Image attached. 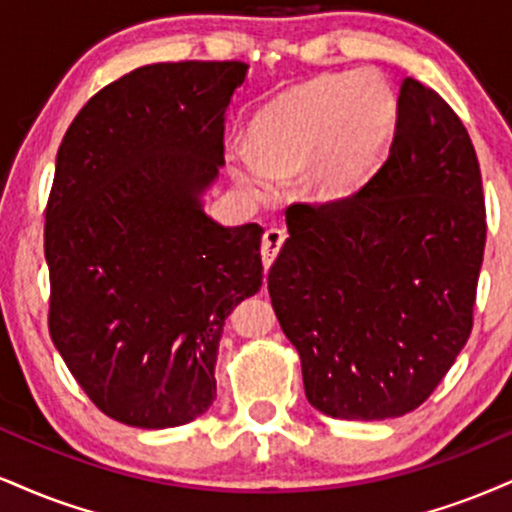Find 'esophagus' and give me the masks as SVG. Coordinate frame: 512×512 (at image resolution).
Returning <instances> with one entry per match:
<instances>
[{
  "label": "esophagus",
  "mask_w": 512,
  "mask_h": 512,
  "mask_svg": "<svg viewBox=\"0 0 512 512\" xmlns=\"http://www.w3.org/2000/svg\"><path fill=\"white\" fill-rule=\"evenodd\" d=\"M283 240H286V231L283 229H276V226H272V229L264 231L262 236V245H260V252H262V264H264V274H267V269L272 267L274 257L279 255Z\"/></svg>",
  "instance_id": "34e87169"
}]
</instances>
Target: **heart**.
Returning a JSON list of instances; mask_svg holds the SVG:
<instances>
[{
    "instance_id": "1",
    "label": "heart",
    "mask_w": 512,
    "mask_h": 512,
    "mask_svg": "<svg viewBox=\"0 0 512 512\" xmlns=\"http://www.w3.org/2000/svg\"><path fill=\"white\" fill-rule=\"evenodd\" d=\"M396 95L377 71L322 76L283 92L252 121V143L226 147L231 174L257 197L300 171V188L322 202L360 193L377 171L396 123Z\"/></svg>"
}]
</instances>
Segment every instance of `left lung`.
Wrapping results in <instances>:
<instances>
[{"label":"left lung","instance_id":"obj_1","mask_svg":"<svg viewBox=\"0 0 512 512\" xmlns=\"http://www.w3.org/2000/svg\"><path fill=\"white\" fill-rule=\"evenodd\" d=\"M269 295L305 396L338 420L420 408L472 331L484 260L482 171L458 114L405 78L386 162L360 193L293 202Z\"/></svg>","mask_w":512,"mask_h":512}]
</instances>
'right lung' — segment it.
Here are the masks:
<instances>
[{
  "label": "right lung",
  "mask_w": 512,
  "mask_h": 512,
  "mask_svg": "<svg viewBox=\"0 0 512 512\" xmlns=\"http://www.w3.org/2000/svg\"><path fill=\"white\" fill-rule=\"evenodd\" d=\"M245 73L243 61L140 66L92 95L59 145L49 336L128 427H178L212 405L226 317L262 286L260 224L221 226L200 202Z\"/></svg>",
  "instance_id": "1"
}]
</instances>
